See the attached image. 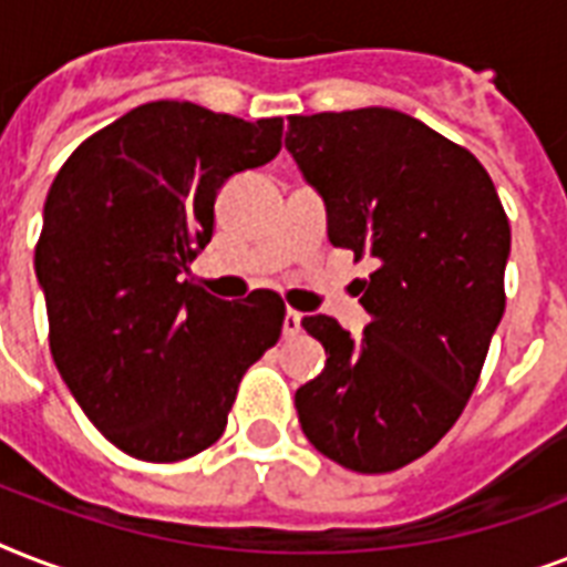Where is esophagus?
Wrapping results in <instances>:
<instances>
[{
    "label": "esophagus",
    "mask_w": 567,
    "mask_h": 567,
    "mask_svg": "<svg viewBox=\"0 0 567 567\" xmlns=\"http://www.w3.org/2000/svg\"><path fill=\"white\" fill-rule=\"evenodd\" d=\"M302 332V315L300 311L288 309L285 311V323H282V336L285 338H297Z\"/></svg>",
    "instance_id": "obj_1"
}]
</instances>
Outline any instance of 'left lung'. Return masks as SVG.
Returning a JSON list of instances; mask_svg holds the SVG:
<instances>
[{
  "label": "left lung",
  "mask_w": 567,
  "mask_h": 567,
  "mask_svg": "<svg viewBox=\"0 0 567 567\" xmlns=\"http://www.w3.org/2000/svg\"><path fill=\"white\" fill-rule=\"evenodd\" d=\"M285 146L327 199L332 247L373 265L362 338L302 318L327 350L293 396L302 432L338 465L388 474L430 453L474 394L506 309L509 217L465 146L400 111L288 117Z\"/></svg>",
  "instance_id": "8db88e82"
}]
</instances>
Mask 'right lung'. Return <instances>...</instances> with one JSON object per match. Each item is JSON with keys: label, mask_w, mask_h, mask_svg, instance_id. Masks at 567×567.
Wrapping results in <instances>:
<instances>
[{"label": "right lung", "mask_w": 567, "mask_h": 567, "mask_svg": "<svg viewBox=\"0 0 567 567\" xmlns=\"http://www.w3.org/2000/svg\"><path fill=\"white\" fill-rule=\"evenodd\" d=\"M282 150V117L158 100L75 146L43 208L34 270L49 350L123 453L182 462L220 439L240 377L279 341L274 291L223 302L188 279L229 176Z\"/></svg>", "instance_id": "obj_1"}]
</instances>
